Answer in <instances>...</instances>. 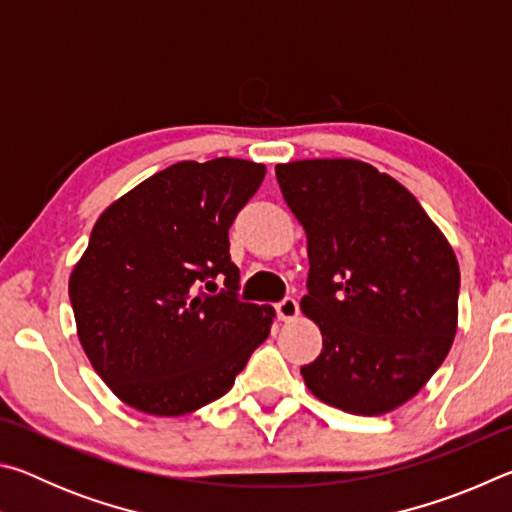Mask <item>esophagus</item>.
<instances>
[{"instance_id": "1", "label": "esophagus", "mask_w": 512, "mask_h": 512, "mask_svg": "<svg viewBox=\"0 0 512 512\" xmlns=\"http://www.w3.org/2000/svg\"><path fill=\"white\" fill-rule=\"evenodd\" d=\"M275 311H277V318L284 320H296L298 318V302L293 298H284L282 302H277L275 305Z\"/></svg>"}]
</instances>
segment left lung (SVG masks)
<instances>
[{"label":"left lung","instance_id":"8db88e82","mask_svg":"<svg viewBox=\"0 0 512 512\" xmlns=\"http://www.w3.org/2000/svg\"><path fill=\"white\" fill-rule=\"evenodd\" d=\"M275 176L307 235L300 309L323 334L302 379L345 413L400 409L454 343L461 271L452 246L418 198L368 162L296 160Z\"/></svg>","mask_w":512,"mask_h":512}]
</instances>
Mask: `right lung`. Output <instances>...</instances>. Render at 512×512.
<instances>
[{"label": "right lung", "instance_id": "obj_1", "mask_svg": "<svg viewBox=\"0 0 512 512\" xmlns=\"http://www.w3.org/2000/svg\"><path fill=\"white\" fill-rule=\"evenodd\" d=\"M266 167L239 158L153 173L94 223L69 275L76 334L133 409L176 418L219 400L271 332L275 309L237 300L228 230ZM216 274L226 291L210 297ZM214 293V291H212Z\"/></svg>", "mask_w": 512, "mask_h": 512}]
</instances>
